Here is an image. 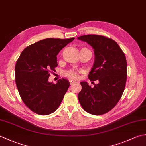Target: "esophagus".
I'll use <instances>...</instances> for the list:
<instances>
[{
  "label": "esophagus",
  "instance_id": "obj_1",
  "mask_svg": "<svg viewBox=\"0 0 146 146\" xmlns=\"http://www.w3.org/2000/svg\"><path fill=\"white\" fill-rule=\"evenodd\" d=\"M75 81L73 80H70V85H72L73 84H75Z\"/></svg>",
  "mask_w": 146,
  "mask_h": 146
}]
</instances>
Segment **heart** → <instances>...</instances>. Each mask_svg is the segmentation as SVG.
Listing matches in <instances>:
<instances>
[{
    "instance_id": "obj_1",
    "label": "heart",
    "mask_w": 146,
    "mask_h": 146,
    "mask_svg": "<svg viewBox=\"0 0 146 146\" xmlns=\"http://www.w3.org/2000/svg\"><path fill=\"white\" fill-rule=\"evenodd\" d=\"M87 49V48H82V49ZM79 71H76V70H66L64 71V75L70 78H72V79H77L79 78Z\"/></svg>"
}]
</instances>
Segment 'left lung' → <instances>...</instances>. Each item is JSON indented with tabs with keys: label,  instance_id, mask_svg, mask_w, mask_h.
<instances>
[{
	"label": "left lung",
	"instance_id": "obj_1",
	"mask_svg": "<svg viewBox=\"0 0 146 146\" xmlns=\"http://www.w3.org/2000/svg\"><path fill=\"white\" fill-rule=\"evenodd\" d=\"M78 39L94 49L95 61L88 77L90 81L98 82L94 87L86 82H80L79 102L86 112L103 115L115 106L123 93L127 76L126 58L118 44L110 38L90 34Z\"/></svg>",
	"mask_w": 146,
	"mask_h": 146
}]
</instances>
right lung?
<instances>
[{"label": "right lung", "mask_w": 146, "mask_h": 146, "mask_svg": "<svg viewBox=\"0 0 146 146\" xmlns=\"http://www.w3.org/2000/svg\"><path fill=\"white\" fill-rule=\"evenodd\" d=\"M75 38H46L26 47L17 60L15 82L25 104L40 115H47L59 108L70 86L66 79L48 82L58 66L59 51Z\"/></svg>", "instance_id": "obj_1"}]
</instances>
